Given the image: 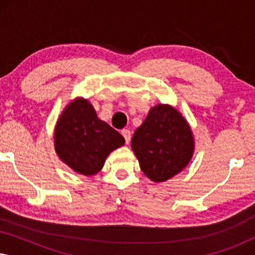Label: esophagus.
Listing matches in <instances>:
<instances>
[{
	"instance_id": "obj_1",
	"label": "esophagus",
	"mask_w": 255,
	"mask_h": 255,
	"mask_svg": "<svg viewBox=\"0 0 255 255\" xmlns=\"http://www.w3.org/2000/svg\"><path fill=\"white\" fill-rule=\"evenodd\" d=\"M122 135H123L124 139H125V142L128 144L131 140V132L130 130H127V128H124V130H122Z\"/></svg>"
}]
</instances>
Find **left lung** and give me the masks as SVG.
I'll return each instance as SVG.
<instances>
[{
	"instance_id": "left-lung-1",
	"label": "left lung",
	"mask_w": 255,
	"mask_h": 255,
	"mask_svg": "<svg viewBox=\"0 0 255 255\" xmlns=\"http://www.w3.org/2000/svg\"><path fill=\"white\" fill-rule=\"evenodd\" d=\"M131 147L142 173L153 182H163L189 163L194 153L193 132L175 108L158 104L134 131Z\"/></svg>"
}]
</instances>
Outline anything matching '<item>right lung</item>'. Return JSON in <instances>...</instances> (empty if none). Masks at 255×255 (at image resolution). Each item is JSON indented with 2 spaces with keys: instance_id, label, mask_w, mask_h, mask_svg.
<instances>
[{
  "instance_id": "obj_1",
  "label": "right lung",
  "mask_w": 255,
  "mask_h": 255,
  "mask_svg": "<svg viewBox=\"0 0 255 255\" xmlns=\"http://www.w3.org/2000/svg\"><path fill=\"white\" fill-rule=\"evenodd\" d=\"M124 142L123 135L99 120L94 107L81 97L65 108L55 125V152L61 161L82 175L99 173L110 152Z\"/></svg>"
}]
</instances>
